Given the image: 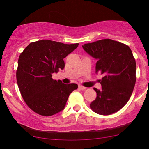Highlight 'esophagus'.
Wrapping results in <instances>:
<instances>
[{
  "label": "esophagus",
  "instance_id": "esophagus-1",
  "mask_svg": "<svg viewBox=\"0 0 149 149\" xmlns=\"http://www.w3.org/2000/svg\"><path fill=\"white\" fill-rule=\"evenodd\" d=\"M79 89H82V90H83V89H86V87H83V85H79Z\"/></svg>",
  "mask_w": 149,
  "mask_h": 149
}]
</instances>
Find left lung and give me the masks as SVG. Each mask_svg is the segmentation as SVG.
Instances as JSON below:
<instances>
[{"label":"left lung","mask_w":149,"mask_h":149,"mask_svg":"<svg viewBox=\"0 0 149 149\" xmlns=\"http://www.w3.org/2000/svg\"><path fill=\"white\" fill-rule=\"evenodd\" d=\"M83 49L97 59L95 72L103 74L102 90L90 104L95 113L109 115L116 113L126 104L135 86L136 60L127 45L116 40L102 39L84 44Z\"/></svg>","instance_id":"8db88e82"}]
</instances>
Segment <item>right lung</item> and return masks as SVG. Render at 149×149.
<instances>
[{"instance_id":"obj_1","label":"right lung","mask_w":149,"mask_h":149,"mask_svg":"<svg viewBox=\"0 0 149 149\" xmlns=\"http://www.w3.org/2000/svg\"><path fill=\"white\" fill-rule=\"evenodd\" d=\"M79 43L64 44L51 40L32 42L20 54L16 79L24 102L34 113L52 116L64 109L75 83L64 84L52 74L64 68L63 59Z\"/></svg>"}]
</instances>
